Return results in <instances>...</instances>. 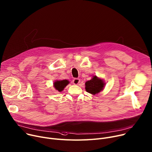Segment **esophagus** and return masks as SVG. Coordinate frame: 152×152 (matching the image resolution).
<instances>
[{
  "label": "esophagus",
  "mask_w": 152,
  "mask_h": 152,
  "mask_svg": "<svg viewBox=\"0 0 152 152\" xmlns=\"http://www.w3.org/2000/svg\"><path fill=\"white\" fill-rule=\"evenodd\" d=\"M80 80L79 78H74V79H73V80H72V83H73V84L76 85H77L78 83H80Z\"/></svg>",
  "instance_id": "obj_1"
}]
</instances>
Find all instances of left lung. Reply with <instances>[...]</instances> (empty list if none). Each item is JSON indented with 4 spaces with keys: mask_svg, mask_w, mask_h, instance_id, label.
Masks as SVG:
<instances>
[{
    "mask_svg": "<svg viewBox=\"0 0 152 152\" xmlns=\"http://www.w3.org/2000/svg\"><path fill=\"white\" fill-rule=\"evenodd\" d=\"M104 83L101 79L94 76L91 80L87 81L85 83L86 91L92 94H96L100 92L104 87Z\"/></svg>",
    "mask_w": 152,
    "mask_h": 152,
    "instance_id": "left-lung-1",
    "label": "left lung"
}]
</instances>
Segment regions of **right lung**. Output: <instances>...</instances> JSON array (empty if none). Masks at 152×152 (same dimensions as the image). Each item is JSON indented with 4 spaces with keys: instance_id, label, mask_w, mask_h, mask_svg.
Instances as JSON below:
<instances>
[{
    "instance_id": "1",
    "label": "right lung",
    "mask_w": 152,
    "mask_h": 152,
    "mask_svg": "<svg viewBox=\"0 0 152 152\" xmlns=\"http://www.w3.org/2000/svg\"><path fill=\"white\" fill-rule=\"evenodd\" d=\"M68 83H69V81L66 80L56 81L54 83V87L56 90H58L59 92H61L68 85Z\"/></svg>"
}]
</instances>
